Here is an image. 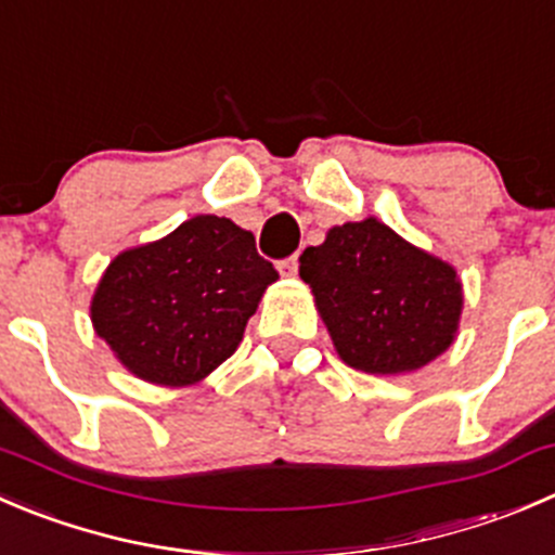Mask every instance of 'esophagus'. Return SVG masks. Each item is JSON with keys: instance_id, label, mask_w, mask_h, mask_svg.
Instances as JSON below:
<instances>
[{"instance_id": "34e87169", "label": "esophagus", "mask_w": 555, "mask_h": 555, "mask_svg": "<svg viewBox=\"0 0 555 555\" xmlns=\"http://www.w3.org/2000/svg\"><path fill=\"white\" fill-rule=\"evenodd\" d=\"M279 271L284 273V276H298V255L287 257V260L279 262Z\"/></svg>"}]
</instances>
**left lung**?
Wrapping results in <instances>:
<instances>
[{"mask_svg": "<svg viewBox=\"0 0 555 555\" xmlns=\"http://www.w3.org/2000/svg\"><path fill=\"white\" fill-rule=\"evenodd\" d=\"M338 358L376 376L417 371L453 347L464 284L450 262L379 222H344L300 255Z\"/></svg>", "mask_w": 555, "mask_h": 555, "instance_id": "1", "label": "left lung"}]
</instances>
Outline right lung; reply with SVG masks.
Instances as JSON below:
<instances>
[{"label":"right lung","instance_id":"right-lung-1","mask_svg":"<svg viewBox=\"0 0 555 555\" xmlns=\"http://www.w3.org/2000/svg\"><path fill=\"white\" fill-rule=\"evenodd\" d=\"M276 279L249 230L197 214L165 238L113 257L89 317L132 376L159 387L197 385L238 349Z\"/></svg>","mask_w":555,"mask_h":555}]
</instances>
